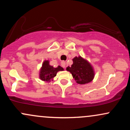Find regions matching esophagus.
<instances>
[{
  "label": "esophagus",
  "mask_w": 130,
  "mask_h": 130,
  "mask_svg": "<svg viewBox=\"0 0 130 130\" xmlns=\"http://www.w3.org/2000/svg\"><path fill=\"white\" fill-rule=\"evenodd\" d=\"M61 65H62V67H63V68H65V67H66V63H65L64 61H62V62H61Z\"/></svg>",
  "instance_id": "obj_1"
}]
</instances>
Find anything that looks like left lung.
I'll list each match as a JSON object with an SVG mask.
<instances>
[{"mask_svg":"<svg viewBox=\"0 0 130 130\" xmlns=\"http://www.w3.org/2000/svg\"><path fill=\"white\" fill-rule=\"evenodd\" d=\"M71 67H67V71L72 74L76 83L78 84H86L92 82L95 77V70L93 66L87 59L80 56L73 59Z\"/></svg>","mask_w":130,"mask_h":130,"instance_id":"1","label":"left lung"}]
</instances>
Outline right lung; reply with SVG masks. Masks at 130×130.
<instances>
[{
    "label": "right lung",
    "mask_w": 130,
    "mask_h": 130,
    "mask_svg": "<svg viewBox=\"0 0 130 130\" xmlns=\"http://www.w3.org/2000/svg\"><path fill=\"white\" fill-rule=\"evenodd\" d=\"M63 70V68L60 65L55 68L50 65V60H45L43 61L42 66L40 69L39 78L43 81L50 83L53 80L57 72Z\"/></svg>",
    "instance_id": "1"
}]
</instances>
